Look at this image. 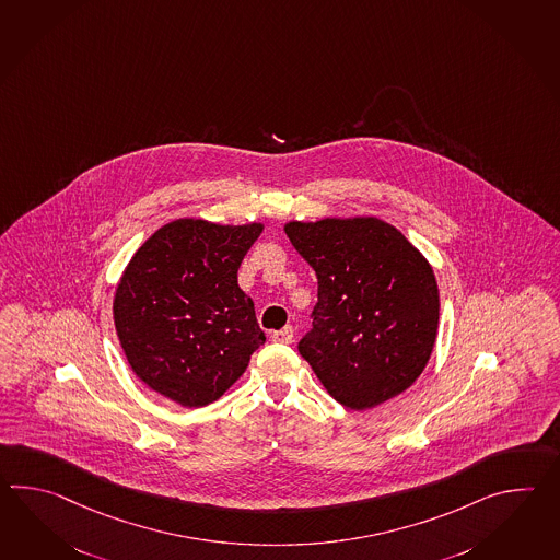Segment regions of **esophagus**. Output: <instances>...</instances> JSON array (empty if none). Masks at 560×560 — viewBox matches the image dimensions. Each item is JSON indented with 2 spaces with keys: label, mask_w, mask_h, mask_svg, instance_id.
Listing matches in <instances>:
<instances>
[{
  "label": "esophagus",
  "mask_w": 560,
  "mask_h": 560,
  "mask_svg": "<svg viewBox=\"0 0 560 560\" xmlns=\"http://www.w3.org/2000/svg\"><path fill=\"white\" fill-rule=\"evenodd\" d=\"M271 339H273L275 343H285V346L291 343L293 341V327H283L279 331H273Z\"/></svg>",
  "instance_id": "esophagus-1"
}]
</instances>
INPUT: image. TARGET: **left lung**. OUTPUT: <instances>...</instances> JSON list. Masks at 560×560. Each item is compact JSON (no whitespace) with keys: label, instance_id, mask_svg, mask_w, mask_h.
Returning a JSON list of instances; mask_svg holds the SVG:
<instances>
[{"label":"left lung","instance_id":"8db88e82","mask_svg":"<svg viewBox=\"0 0 560 560\" xmlns=\"http://www.w3.org/2000/svg\"><path fill=\"white\" fill-rule=\"evenodd\" d=\"M285 233L317 275L313 327L299 353L329 396L361 411L406 392L438 336L432 265L375 217L291 221Z\"/></svg>","mask_w":560,"mask_h":560}]
</instances>
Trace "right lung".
Listing matches in <instances>:
<instances>
[{"label": "right lung", "instance_id": "obj_1", "mask_svg": "<svg viewBox=\"0 0 560 560\" xmlns=\"http://www.w3.org/2000/svg\"><path fill=\"white\" fill-rule=\"evenodd\" d=\"M262 223L176 219L149 236L114 293V325L132 372L185 408L221 398L265 343L236 271Z\"/></svg>", "mask_w": 560, "mask_h": 560}]
</instances>
